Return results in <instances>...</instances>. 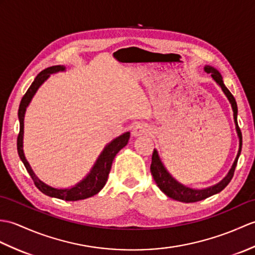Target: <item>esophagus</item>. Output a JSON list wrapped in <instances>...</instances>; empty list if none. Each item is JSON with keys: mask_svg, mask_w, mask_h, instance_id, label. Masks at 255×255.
Instances as JSON below:
<instances>
[{"mask_svg": "<svg viewBox=\"0 0 255 255\" xmlns=\"http://www.w3.org/2000/svg\"><path fill=\"white\" fill-rule=\"evenodd\" d=\"M150 131H151L150 126L144 123L135 124L132 128V134L134 135V137H139V135H143V134H149Z\"/></svg>", "mask_w": 255, "mask_h": 255, "instance_id": "34e87169", "label": "esophagus"}]
</instances>
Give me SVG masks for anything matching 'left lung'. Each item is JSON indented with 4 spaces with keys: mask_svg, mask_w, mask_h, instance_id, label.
<instances>
[{
    "mask_svg": "<svg viewBox=\"0 0 255 255\" xmlns=\"http://www.w3.org/2000/svg\"><path fill=\"white\" fill-rule=\"evenodd\" d=\"M204 72L211 74L213 80H214L216 84L222 88L224 94L228 99L230 105H232V109L234 112V122L236 125V131H237V135H238L239 138V150H238V153H237V156L235 158L232 168L229 169L228 174L225 176L220 182H217L216 185H213L208 188L194 189V188L182 185L181 182H179L176 178H174L173 175H171L167 170V168L165 167L161 157H159L157 150L154 149L152 154V163H151V174L153 176V179H154L157 187L161 189V191L166 194L168 198L179 201V202H185V203L198 202V201L204 200L206 198L211 197V195H214L218 192H221L233 178L235 168L237 166V162H238V158L241 153V146H242V134L240 131V128L238 126V122H237L238 108H237V102L234 96L230 93L227 87L225 86L223 81V77L216 68L210 66V65H205Z\"/></svg>",
    "mask_w": 255,
    "mask_h": 255,
    "instance_id": "left-lung-1",
    "label": "left lung"
}]
</instances>
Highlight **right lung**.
Wrapping results in <instances>:
<instances>
[{"label":"right lung","instance_id":"1","mask_svg":"<svg viewBox=\"0 0 255 255\" xmlns=\"http://www.w3.org/2000/svg\"><path fill=\"white\" fill-rule=\"evenodd\" d=\"M65 70H66V67L63 66V65H56V66L45 68L35 77L31 86L29 87L27 90L26 94L22 97L18 110V120L20 127L18 138H17V151H18V155L21 159V162L25 165V167L32 178L35 187H37L41 192L49 195V197L57 198L65 201H78L91 198L94 194H97L102 190L106 181H108V177L111 171L113 159L117 153L128 143L130 132H124L120 137L115 138L114 140H112L110 143L106 144L103 151L101 152V154L97 158L96 163L93 164L90 171H89L84 179L77 182L75 186L68 188H55L47 185V183L41 180L39 177L34 174L30 164H29L26 159L25 153H23V120H25V114L28 105L30 104L34 94L38 91V89L49 79V77L52 74L65 72Z\"/></svg>","mask_w":255,"mask_h":255}]
</instances>
